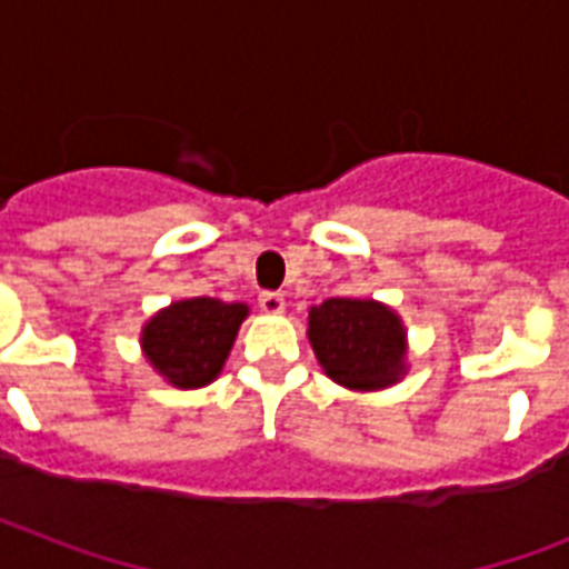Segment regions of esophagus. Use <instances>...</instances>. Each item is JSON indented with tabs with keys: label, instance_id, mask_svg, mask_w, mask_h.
Returning a JSON list of instances; mask_svg holds the SVG:
<instances>
[{
	"label": "esophagus",
	"instance_id": "esophagus-1",
	"mask_svg": "<svg viewBox=\"0 0 569 569\" xmlns=\"http://www.w3.org/2000/svg\"><path fill=\"white\" fill-rule=\"evenodd\" d=\"M286 307V298L280 292H262L259 295V310L268 312V316H280Z\"/></svg>",
	"mask_w": 569,
	"mask_h": 569
}]
</instances>
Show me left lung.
<instances>
[{"label": "left lung", "instance_id": "8db88e82", "mask_svg": "<svg viewBox=\"0 0 569 569\" xmlns=\"http://www.w3.org/2000/svg\"><path fill=\"white\" fill-rule=\"evenodd\" d=\"M307 337L333 383L355 392L387 389L407 375V328L372 298H328L310 307Z\"/></svg>", "mask_w": 569, "mask_h": 569}]
</instances>
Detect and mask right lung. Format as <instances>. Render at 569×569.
Masks as SVG:
<instances>
[{
    "label": "right lung",
    "instance_id": "obj_1",
    "mask_svg": "<svg viewBox=\"0 0 569 569\" xmlns=\"http://www.w3.org/2000/svg\"><path fill=\"white\" fill-rule=\"evenodd\" d=\"M248 312V303L218 298L173 301L144 321L141 351L150 369L171 387H209L221 375Z\"/></svg>",
    "mask_w": 569,
    "mask_h": 569
}]
</instances>
